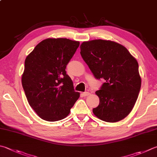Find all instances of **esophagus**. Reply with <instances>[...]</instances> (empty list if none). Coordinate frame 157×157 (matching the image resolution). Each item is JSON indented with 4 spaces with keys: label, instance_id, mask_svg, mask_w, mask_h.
<instances>
[{
    "label": "esophagus",
    "instance_id": "esophagus-1",
    "mask_svg": "<svg viewBox=\"0 0 157 157\" xmlns=\"http://www.w3.org/2000/svg\"><path fill=\"white\" fill-rule=\"evenodd\" d=\"M82 94L83 96H88L90 95V92H83Z\"/></svg>",
    "mask_w": 157,
    "mask_h": 157
}]
</instances>
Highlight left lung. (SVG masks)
Here are the masks:
<instances>
[{
	"instance_id": "obj_1",
	"label": "left lung",
	"mask_w": 157,
	"mask_h": 157,
	"mask_svg": "<svg viewBox=\"0 0 157 157\" xmlns=\"http://www.w3.org/2000/svg\"><path fill=\"white\" fill-rule=\"evenodd\" d=\"M81 57L95 77L104 78L98 106L93 113L106 122H117L128 115L140 93L141 78L137 59L128 50L111 40H94L80 46Z\"/></svg>"
}]
</instances>
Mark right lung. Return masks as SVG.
Segmentation results:
<instances>
[{
	"instance_id": "obj_1",
	"label": "right lung",
	"mask_w": 157,
	"mask_h": 157,
	"mask_svg": "<svg viewBox=\"0 0 157 157\" xmlns=\"http://www.w3.org/2000/svg\"><path fill=\"white\" fill-rule=\"evenodd\" d=\"M79 44L66 38H48L26 58L22 87L29 105L44 120L66 118L78 99L80 93L74 90L66 68Z\"/></svg>"
}]
</instances>
